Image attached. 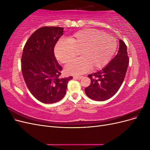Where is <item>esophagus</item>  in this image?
<instances>
[{
  "label": "esophagus",
  "mask_w": 150,
  "mask_h": 150,
  "mask_svg": "<svg viewBox=\"0 0 150 150\" xmlns=\"http://www.w3.org/2000/svg\"><path fill=\"white\" fill-rule=\"evenodd\" d=\"M73 78H74V79L79 80V79H81V78H83V76H74L73 77Z\"/></svg>",
  "instance_id": "1"
}]
</instances>
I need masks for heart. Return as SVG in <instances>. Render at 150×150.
I'll use <instances>...</instances> for the list:
<instances>
[{"instance_id": "b5f03b06", "label": "heart", "mask_w": 150, "mask_h": 150, "mask_svg": "<svg viewBox=\"0 0 150 150\" xmlns=\"http://www.w3.org/2000/svg\"><path fill=\"white\" fill-rule=\"evenodd\" d=\"M117 42L112 36L91 29L79 30L57 44L54 54L62 64L70 61L79 51L80 58L71 61L65 66L69 74H81L101 69L110 61L116 50Z\"/></svg>"}]
</instances>
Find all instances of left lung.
Segmentation results:
<instances>
[{"label":"left lung","mask_w":150,"mask_h":150,"mask_svg":"<svg viewBox=\"0 0 150 150\" xmlns=\"http://www.w3.org/2000/svg\"><path fill=\"white\" fill-rule=\"evenodd\" d=\"M118 52L103 69L88 76L91 84L84 89L90 99L103 101L111 98L117 93L125 79L129 57L125 43L120 39Z\"/></svg>","instance_id":"obj_1"}]
</instances>
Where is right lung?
I'll return each mask as SVG.
<instances>
[{"label": "right lung", "instance_id": "right-lung-1", "mask_svg": "<svg viewBox=\"0 0 150 150\" xmlns=\"http://www.w3.org/2000/svg\"><path fill=\"white\" fill-rule=\"evenodd\" d=\"M64 28L42 27L26 42L21 57L22 72L30 93L43 103L59 101L64 97L72 76L61 78L62 67L54 53V46Z\"/></svg>", "mask_w": 150, "mask_h": 150}]
</instances>
